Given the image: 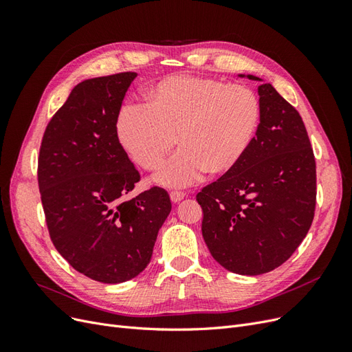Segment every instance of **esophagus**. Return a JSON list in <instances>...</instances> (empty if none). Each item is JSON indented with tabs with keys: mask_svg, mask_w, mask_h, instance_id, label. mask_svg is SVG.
<instances>
[{
	"mask_svg": "<svg viewBox=\"0 0 352 352\" xmlns=\"http://www.w3.org/2000/svg\"><path fill=\"white\" fill-rule=\"evenodd\" d=\"M184 197H185V194L179 192V190H172V192H170V199H172L173 202H179L180 199H184Z\"/></svg>",
	"mask_w": 352,
	"mask_h": 352,
	"instance_id": "34e87169",
	"label": "esophagus"
}]
</instances>
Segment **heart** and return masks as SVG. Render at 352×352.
I'll return each instance as SVG.
<instances>
[{
  "instance_id": "b5f03b06",
  "label": "heart",
  "mask_w": 352,
  "mask_h": 352,
  "mask_svg": "<svg viewBox=\"0 0 352 352\" xmlns=\"http://www.w3.org/2000/svg\"><path fill=\"white\" fill-rule=\"evenodd\" d=\"M145 104H127L117 117L119 142L132 162L148 172L163 164L160 185L186 186L202 175L228 173L254 140L261 104L251 88L211 78L175 74L145 94Z\"/></svg>"
}]
</instances>
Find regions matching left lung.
<instances>
[{
    "instance_id": "left-lung-1",
    "label": "left lung",
    "mask_w": 352,
    "mask_h": 352,
    "mask_svg": "<svg viewBox=\"0 0 352 352\" xmlns=\"http://www.w3.org/2000/svg\"><path fill=\"white\" fill-rule=\"evenodd\" d=\"M258 95L261 119L247 154L197 194L212 258L247 276L291 257L310 230L317 195L316 158L300 113L270 83H261Z\"/></svg>"
}]
</instances>
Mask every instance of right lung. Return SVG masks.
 <instances>
[{
	"label": "right lung",
	"instance_id": "right-lung-1",
	"mask_svg": "<svg viewBox=\"0 0 352 352\" xmlns=\"http://www.w3.org/2000/svg\"><path fill=\"white\" fill-rule=\"evenodd\" d=\"M135 72L83 80L51 117L38 157V185L50 238L74 270L122 283L151 260L172 202L153 186L129 197L141 177L116 132Z\"/></svg>",
	"mask_w": 352,
	"mask_h": 352
}]
</instances>
